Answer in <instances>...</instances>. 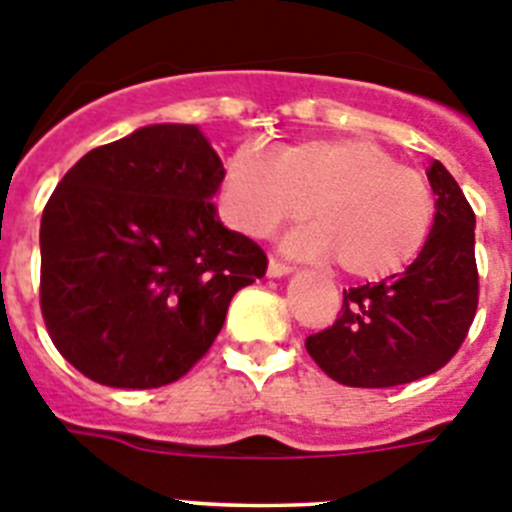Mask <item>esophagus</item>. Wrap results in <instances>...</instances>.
I'll list each match as a JSON object with an SVG mask.
<instances>
[{
    "label": "esophagus",
    "instance_id": "esophagus-1",
    "mask_svg": "<svg viewBox=\"0 0 512 512\" xmlns=\"http://www.w3.org/2000/svg\"><path fill=\"white\" fill-rule=\"evenodd\" d=\"M289 271H292V266L284 264V261L279 259L269 261V277H284V274H289Z\"/></svg>",
    "mask_w": 512,
    "mask_h": 512
}]
</instances>
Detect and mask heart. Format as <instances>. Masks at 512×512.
<instances>
[{"mask_svg": "<svg viewBox=\"0 0 512 512\" xmlns=\"http://www.w3.org/2000/svg\"><path fill=\"white\" fill-rule=\"evenodd\" d=\"M235 223L269 235L297 223L310 207L312 228L289 248L300 256H333L351 279L395 277L423 251L433 220V189L418 169L369 138H315L271 158L241 148L225 169Z\"/></svg>", "mask_w": 512, "mask_h": 512, "instance_id": "b5f03b06", "label": "heart"}]
</instances>
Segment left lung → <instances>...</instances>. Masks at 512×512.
I'll use <instances>...</instances> for the list:
<instances>
[{
    "label": "left lung",
    "instance_id": "1",
    "mask_svg": "<svg viewBox=\"0 0 512 512\" xmlns=\"http://www.w3.org/2000/svg\"><path fill=\"white\" fill-rule=\"evenodd\" d=\"M436 220L395 277L343 289L336 323L307 336L312 361L348 387H397L449 364L479 302L474 210L441 161L428 169Z\"/></svg>",
    "mask_w": 512,
    "mask_h": 512
}]
</instances>
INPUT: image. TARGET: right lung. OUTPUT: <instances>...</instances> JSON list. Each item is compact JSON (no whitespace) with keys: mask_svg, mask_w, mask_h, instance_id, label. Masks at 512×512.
I'll list each match as a JSON object with an SVG mask.
<instances>
[{"mask_svg":"<svg viewBox=\"0 0 512 512\" xmlns=\"http://www.w3.org/2000/svg\"><path fill=\"white\" fill-rule=\"evenodd\" d=\"M225 169L194 125H148L81 156L40 220V310L53 346L92 382L182 379L266 274L256 241L210 202Z\"/></svg>","mask_w":512,"mask_h":512,"instance_id":"1","label":"right lung"}]
</instances>
